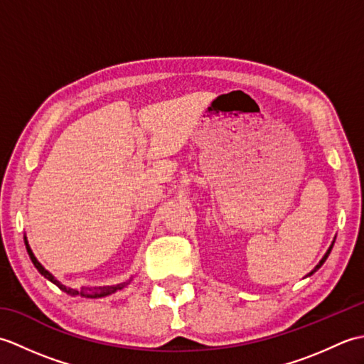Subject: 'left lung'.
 I'll return each mask as SVG.
<instances>
[{"instance_id":"8db88e82","label":"left lung","mask_w":364,"mask_h":364,"mask_svg":"<svg viewBox=\"0 0 364 364\" xmlns=\"http://www.w3.org/2000/svg\"><path fill=\"white\" fill-rule=\"evenodd\" d=\"M331 247H333V245H330V249L327 250V253H326V255H323V258H322V259L319 261V264H318V266H316V267H314V270H311V272H310V274H308V277H310L311 274H314V272H316V270H318V269H319V267H321V266L323 264V262H326V259L328 258V255H330V252H331Z\"/></svg>"}]
</instances>
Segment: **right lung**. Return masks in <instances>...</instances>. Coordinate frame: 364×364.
<instances>
[{
  "mask_svg": "<svg viewBox=\"0 0 364 364\" xmlns=\"http://www.w3.org/2000/svg\"><path fill=\"white\" fill-rule=\"evenodd\" d=\"M25 245H26V250H28V255H29V258H31V261H33V264L36 266V269L38 270V272H41L46 280H50L51 283H54L58 286L59 289H63L64 292H67V294H70V296H81V297H86V299H98V297H106V296H109V294H114L115 291H119V289H122V288H125V286L129 283V282H123V283H119V284H112V286H95V288H82L81 291H78V289H73V288H67L65 284H63L60 282H58L56 278H54L48 270H46L41 262L37 261V258L34 257V253H33V250H31V247H29V244H28V239H26V236H25Z\"/></svg>",
  "mask_w": 364,
  "mask_h": 364,
  "instance_id": "1",
  "label": "right lung"
}]
</instances>
